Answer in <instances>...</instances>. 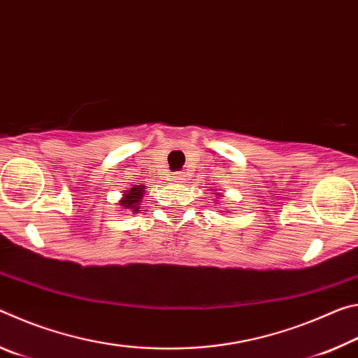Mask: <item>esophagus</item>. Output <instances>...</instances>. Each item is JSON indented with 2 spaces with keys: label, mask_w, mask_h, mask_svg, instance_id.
Listing matches in <instances>:
<instances>
[{
  "label": "esophagus",
  "mask_w": 358,
  "mask_h": 358,
  "mask_svg": "<svg viewBox=\"0 0 358 358\" xmlns=\"http://www.w3.org/2000/svg\"><path fill=\"white\" fill-rule=\"evenodd\" d=\"M183 177H185L183 173H177V175H175V177H173V180H183Z\"/></svg>",
  "instance_id": "34e87169"
}]
</instances>
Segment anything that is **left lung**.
Returning a JSON list of instances; mask_svg holds the SVG:
<instances>
[{
    "label": "left lung",
    "mask_w": 358,
    "mask_h": 358,
    "mask_svg": "<svg viewBox=\"0 0 358 358\" xmlns=\"http://www.w3.org/2000/svg\"><path fill=\"white\" fill-rule=\"evenodd\" d=\"M211 194H215V196H216V202H217V203H220L221 199L224 197V194H221V192H211Z\"/></svg>",
    "instance_id": "left-lung-1"
}]
</instances>
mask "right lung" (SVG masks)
Returning <instances> with one entry per match:
<instances>
[{
    "instance_id": "add662e5",
    "label": "right lung",
    "mask_w": 358,
    "mask_h": 358,
    "mask_svg": "<svg viewBox=\"0 0 358 358\" xmlns=\"http://www.w3.org/2000/svg\"><path fill=\"white\" fill-rule=\"evenodd\" d=\"M145 189H147V186L143 183L128 187V189L124 191L123 197H121L117 203L121 208L120 211H128V213H132V215L138 213V211H141V203L143 202V197H145Z\"/></svg>"
}]
</instances>
